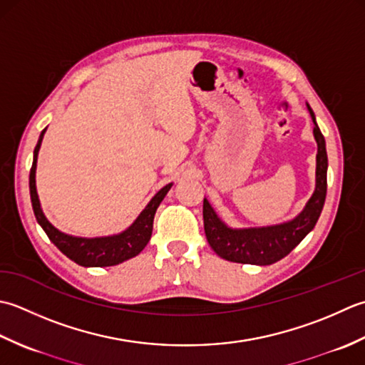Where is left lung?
<instances>
[{
	"label": "left lung",
	"instance_id": "8db88e82",
	"mask_svg": "<svg viewBox=\"0 0 365 365\" xmlns=\"http://www.w3.org/2000/svg\"><path fill=\"white\" fill-rule=\"evenodd\" d=\"M309 113L314 121V137L317 141V170L315 190L294 219L267 227L233 228L222 220L214 211L207 198L203 200V222L206 240L220 258L233 263L267 266L287 257L312 230L323 211L326 189H328V154L326 141L319 130L315 113L307 103Z\"/></svg>",
	"mask_w": 365,
	"mask_h": 365
}]
</instances>
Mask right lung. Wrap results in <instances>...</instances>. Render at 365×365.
Wrapping results in <instances>:
<instances>
[{"instance_id":"add662e5","label":"right lung","mask_w":365,"mask_h":365,"mask_svg":"<svg viewBox=\"0 0 365 365\" xmlns=\"http://www.w3.org/2000/svg\"><path fill=\"white\" fill-rule=\"evenodd\" d=\"M47 128L41 132L39 140L34 148L33 155V167L29 172V195H31V205L36 215L37 224H39L43 232L47 233L48 240L53 242L56 247L63 252V254L71 258L80 266L85 267H103V266H115L120 264L125 259H130L137 257L141 250L146 247L150 242L153 235V222L155 211H158L162 200L165 198L168 190L172 189L173 182L167 184L162 187L155 195L150 200V203L145 206V210L138 214V217L132 222V224L123 230L121 233L110 235V236H96V237H81V236H72L68 233L59 232L56 227H53L48 222V219L43 214L39 195L36 190V167H37V155L42 145L43 133Z\"/></svg>"}]
</instances>
